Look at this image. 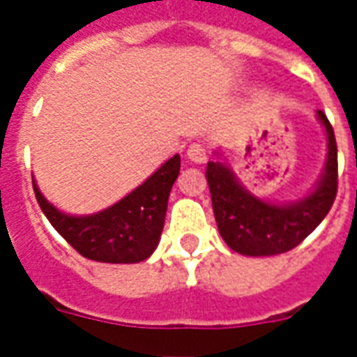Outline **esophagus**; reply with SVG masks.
I'll use <instances>...</instances> for the list:
<instances>
[{"instance_id":"esophagus-1","label":"esophagus","mask_w":357,"mask_h":357,"mask_svg":"<svg viewBox=\"0 0 357 357\" xmlns=\"http://www.w3.org/2000/svg\"><path fill=\"white\" fill-rule=\"evenodd\" d=\"M187 156H189L193 162H204V160H206V147H204L202 143H191V145L187 147Z\"/></svg>"}]
</instances>
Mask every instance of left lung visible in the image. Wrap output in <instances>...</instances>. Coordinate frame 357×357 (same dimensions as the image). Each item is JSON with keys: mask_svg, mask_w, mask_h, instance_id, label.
Returning <instances> with one entry per match:
<instances>
[{"mask_svg": "<svg viewBox=\"0 0 357 357\" xmlns=\"http://www.w3.org/2000/svg\"><path fill=\"white\" fill-rule=\"evenodd\" d=\"M329 137V156L319 185L304 201L275 206L247 193L220 162H208L206 179L220 235L227 247L245 256H273L298 247L335 202L338 187L337 139L333 126L317 110Z\"/></svg>", "mask_w": 357, "mask_h": 357, "instance_id": "obj_1", "label": "left lung"}]
</instances>
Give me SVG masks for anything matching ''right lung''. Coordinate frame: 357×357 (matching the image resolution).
I'll use <instances>...</instances> for the list:
<instances>
[{"label": "right lung", "instance_id": "add662e5", "mask_svg": "<svg viewBox=\"0 0 357 357\" xmlns=\"http://www.w3.org/2000/svg\"><path fill=\"white\" fill-rule=\"evenodd\" d=\"M179 166V155L172 156L143 185L93 216L74 218L59 212L43 199L36 183L34 193L50 224L84 258L109 264L143 262L158 245Z\"/></svg>", "mask_w": 357, "mask_h": 357}]
</instances>
